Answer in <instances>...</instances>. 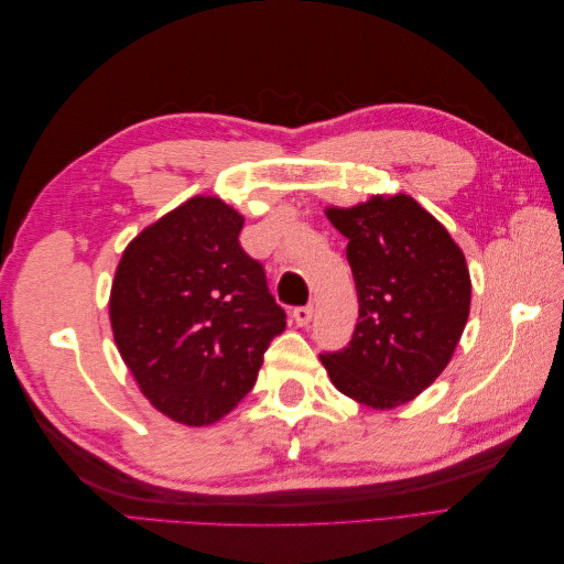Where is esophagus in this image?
Masks as SVG:
<instances>
[{
  "label": "esophagus",
  "mask_w": 564,
  "mask_h": 564,
  "mask_svg": "<svg viewBox=\"0 0 564 564\" xmlns=\"http://www.w3.org/2000/svg\"><path fill=\"white\" fill-rule=\"evenodd\" d=\"M313 319V305H301V308H294V322L299 327H308Z\"/></svg>",
  "instance_id": "34e87169"
}]
</instances>
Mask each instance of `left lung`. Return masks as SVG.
Listing matches in <instances>:
<instances>
[{"mask_svg":"<svg viewBox=\"0 0 564 564\" xmlns=\"http://www.w3.org/2000/svg\"><path fill=\"white\" fill-rule=\"evenodd\" d=\"M348 237L360 317L348 348L319 355L332 383L371 409H395L429 388L470 313L466 256L447 228L404 193L327 207Z\"/></svg>","mask_w":564,"mask_h":564,"instance_id":"left-lung-1","label":"left lung"}]
</instances>
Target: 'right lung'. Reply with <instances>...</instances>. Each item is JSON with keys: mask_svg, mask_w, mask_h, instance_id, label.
<instances>
[{"mask_svg": "<svg viewBox=\"0 0 564 564\" xmlns=\"http://www.w3.org/2000/svg\"><path fill=\"white\" fill-rule=\"evenodd\" d=\"M245 216L197 195L141 230L117 263L110 324L150 404L185 425L224 419L253 388L284 311L240 247Z\"/></svg>", "mask_w": 564, "mask_h": 564, "instance_id": "1", "label": "right lung"}]
</instances>
